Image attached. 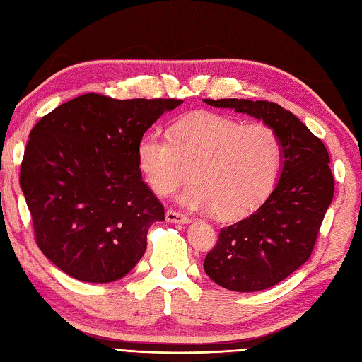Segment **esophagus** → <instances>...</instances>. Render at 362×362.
<instances>
[{
	"label": "esophagus",
	"instance_id": "obj_1",
	"mask_svg": "<svg viewBox=\"0 0 362 362\" xmlns=\"http://www.w3.org/2000/svg\"><path fill=\"white\" fill-rule=\"evenodd\" d=\"M165 218H167L168 223H175V224H187L191 223V218L187 216V214L181 213V211H176V210H167L165 213Z\"/></svg>",
	"mask_w": 362,
	"mask_h": 362
}]
</instances>
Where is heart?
Segmentation results:
<instances>
[{
  "label": "heart",
  "mask_w": 362,
  "mask_h": 362,
  "mask_svg": "<svg viewBox=\"0 0 362 362\" xmlns=\"http://www.w3.org/2000/svg\"><path fill=\"white\" fill-rule=\"evenodd\" d=\"M283 143L267 124H242L197 111L177 120L170 135L149 132L138 143L139 170L156 194L167 197L192 168L194 185L181 202L223 219L243 218L274 191L283 168Z\"/></svg>",
  "instance_id": "obj_1"
}]
</instances>
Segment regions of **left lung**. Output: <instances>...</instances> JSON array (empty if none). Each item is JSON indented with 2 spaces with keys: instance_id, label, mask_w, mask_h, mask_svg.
I'll use <instances>...</instances> for the list:
<instances>
[{
  "instance_id": "obj_1",
  "label": "left lung",
  "mask_w": 362,
  "mask_h": 362,
  "mask_svg": "<svg viewBox=\"0 0 362 362\" xmlns=\"http://www.w3.org/2000/svg\"><path fill=\"white\" fill-rule=\"evenodd\" d=\"M204 101L264 120L281 138L283 170L274 192L251 216L223 227L204 262L206 275L226 289L255 293L272 288L312 255L334 197L331 158L325 143L274 101Z\"/></svg>"
}]
</instances>
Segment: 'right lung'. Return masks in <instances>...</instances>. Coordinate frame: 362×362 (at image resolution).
I'll return each mask as SVG.
<instances>
[{
	"label": "right lung",
	"mask_w": 362,
	"mask_h": 362,
	"mask_svg": "<svg viewBox=\"0 0 362 362\" xmlns=\"http://www.w3.org/2000/svg\"><path fill=\"white\" fill-rule=\"evenodd\" d=\"M181 103L86 93L31 129L21 187L36 245L66 275L111 283L143 257L149 227L165 221V211L141 180L138 143Z\"/></svg>",
	"instance_id": "obj_1"
}]
</instances>
